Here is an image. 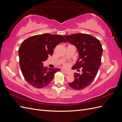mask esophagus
<instances>
[{"label": "esophagus", "instance_id": "34e87169", "mask_svg": "<svg viewBox=\"0 0 122 122\" xmlns=\"http://www.w3.org/2000/svg\"><path fill=\"white\" fill-rule=\"evenodd\" d=\"M64 73L66 74V75H68L69 74V72H68V71H64Z\"/></svg>", "mask_w": 122, "mask_h": 122}]
</instances>
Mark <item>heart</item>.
<instances>
[{
    "instance_id": "heart-1",
    "label": "heart",
    "mask_w": 122,
    "mask_h": 122,
    "mask_svg": "<svg viewBox=\"0 0 122 122\" xmlns=\"http://www.w3.org/2000/svg\"><path fill=\"white\" fill-rule=\"evenodd\" d=\"M63 67L65 68H68L69 67V64H67V63H65L64 65H63Z\"/></svg>"
}]
</instances>
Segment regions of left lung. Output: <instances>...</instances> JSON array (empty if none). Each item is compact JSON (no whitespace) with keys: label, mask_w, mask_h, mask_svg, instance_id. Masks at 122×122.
Segmentation results:
<instances>
[{"label":"left lung","mask_w":122,"mask_h":122,"mask_svg":"<svg viewBox=\"0 0 122 122\" xmlns=\"http://www.w3.org/2000/svg\"><path fill=\"white\" fill-rule=\"evenodd\" d=\"M64 37L78 50L79 58L74 66V69L82 70L80 74L74 73V80L69 85L74 90H83L93 81L97 75L101 64L102 45L99 40L88 34H73L64 36Z\"/></svg>","instance_id":"obj_1"}]
</instances>
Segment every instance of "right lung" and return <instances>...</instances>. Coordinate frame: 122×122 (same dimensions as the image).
Instances as JSON below:
<instances>
[{"label": "right lung", "instance_id": "obj_1", "mask_svg": "<svg viewBox=\"0 0 122 122\" xmlns=\"http://www.w3.org/2000/svg\"><path fill=\"white\" fill-rule=\"evenodd\" d=\"M67 42L61 35L44 34L30 36L22 43L18 50L19 65L26 81L36 88L45 87L60 71L56 68L44 67L43 61L53 53L58 44Z\"/></svg>", "mask_w": 122, "mask_h": 122}]
</instances>
